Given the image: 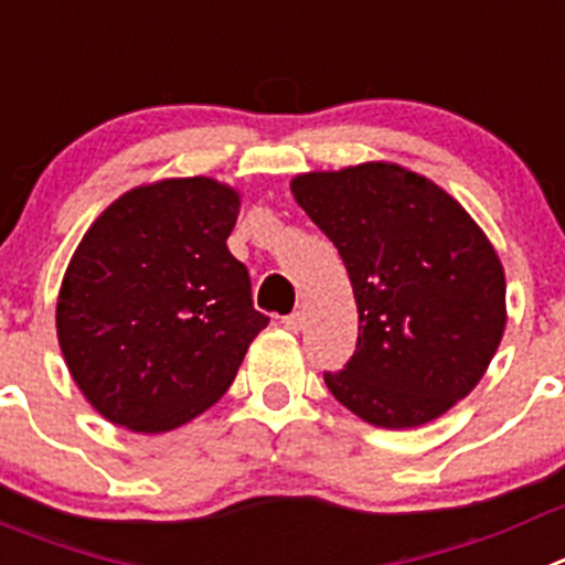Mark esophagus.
<instances>
[{
  "instance_id": "obj_1",
  "label": "esophagus",
  "mask_w": 565,
  "mask_h": 565,
  "mask_svg": "<svg viewBox=\"0 0 565 565\" xmlns=\"http://www.w3.org/2000/svg\"><path fill=\"white\" fill-rule=\"evenodd\" d=\"M305 324V317L299 313V310H294V313H288V317H282V328L291 330V333H299Z\"/></svg>"
}]
</instances>
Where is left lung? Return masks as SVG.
<instances>
[{
  "label": "left lung",
  "instance_id": "obj_1",
  "mask_svg": "<svg viewBox=\"0 0 565 565\" xmlns=\"http://www.w3.org/2000/svg\"><path fill=\"white\" fill-rule=\"evenodd\" d=\"M297 204L333 241L359 305V344L324 372L377 428L437 420L482 381L507 324L504 268L457 199L395 162L313 170Z\"/></svg>",
  "mask_w": 565,
  "mask_h": 565
}]
</instances>
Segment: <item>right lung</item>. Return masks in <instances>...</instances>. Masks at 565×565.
Wrapping results in <instances>:
<instances>
[{"mask_svg": "<svg viewBox=\"0 0 565 565\" xmlns=\"http://www.w3.org/2000/svg\"><path fill=\"white\" fill-rule=\"evenodd\" d=\"M241 193L206 175L142 184L77 243L55 308L72 381L108 423L184 426L232 386L268 324L226 237Z\"/></svg>", "mask_w": 565, "mask_h": 565, "instance_id": "obj_1", "label": "right lung"}]
</instances>
